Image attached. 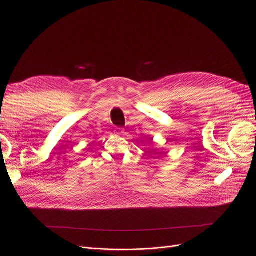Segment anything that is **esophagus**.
Wrapping results in <instances>:
<instances>
[{"instance_id": "obj_1", "label": "esophagus", "mask_w": 256, "mask_h": 256, "mask_svg": "<svg viewBox=\"0 0 256 256\" xmlns=\"http://www.w3.org/2000/svg\"><path fill=\"white\" fill-rule=\"evenodd\" d=\"M115 133H116L118 136H123V135L126 134V132H124V128H117L115 130Z\"/></svg>"}]
</instances>
